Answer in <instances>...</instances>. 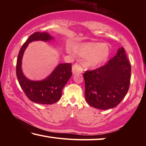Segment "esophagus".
Segmentation results:
<instances>
[{
	"instance_id": "1",
	"label": "esophagus",
	"mask_w": 146,
	"mask_h": 146,
	"mask_svg": "<svg viewBox=\"0 0 146 146\" xmlns=\"http://www.w3.org/2000/svg\"><path fill=\"white\" fill-rule=\"evenodd\" d=\"M83 70L81 68L80 65H78V64H75L72 67V73L73 74L78 73H82Z\"/></svg>"
}]
</instances>
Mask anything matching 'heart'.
Wrapping results in <instances>:
<instances>
[{
    "mask_svg": "<svg viewBox=\"0 0 146 146\" xmlns=\"http://www.w3.org/2000/svg\"><path fill=\"white\" fill-rule=\"evenodd\" d=\"M72 50L76 55L86 57V66L94 68L106 61L110 53V47L107 43L84 42L73 46Z\"/></svg>",
    "mask_w": 146,
    "mask_h": 146,
    "instance_id": "1",
    "label": "heart"
}]
</instances>
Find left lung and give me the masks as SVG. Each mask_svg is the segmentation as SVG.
I'll use <instances>...</instances> for the list:
<instances>
[{
  "label": "left lung",
  "instance_id": "left-lung-1",
  "mask_svg": "<svg viewBox=\"0 0 146 146\" xmlns=\"http://www.w3.org/2000/svg\"><path fill=\"white\" fill-rule=\"evenodd\" d=\"M85 98L89 105L106 110L117 106L126 95L131 79V65L123 47L107 64L84 74Z\"/></svg>",
  "mask_w": 146,
  "mask_h": 146
}]
</instances>
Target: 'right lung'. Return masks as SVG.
I'll list each match as a JSON object with an SVG mask.
<instances>
[{
	"instance_id": "obj_1",
	"label": "right lung",
	"mask_w": 146,
	"mask_h": 146,
	"mask_svg": "<svg viewBox=\"0 0 146 146\" xmlns=\"http://www.w3.org/2000/svg\"><path fill=\"white\" fill-rule=\"evenodd\" d=\"M54 37L48 32H35L29 36L20 49L17 61V79L29 100L41 104H52L62 97L63 88L72 75L71 64H59L51 73L41 80H31L24 76L22 70V60L24 51L29 43L34 41L49 42Z\"/></svg>"
}]
</instances>
